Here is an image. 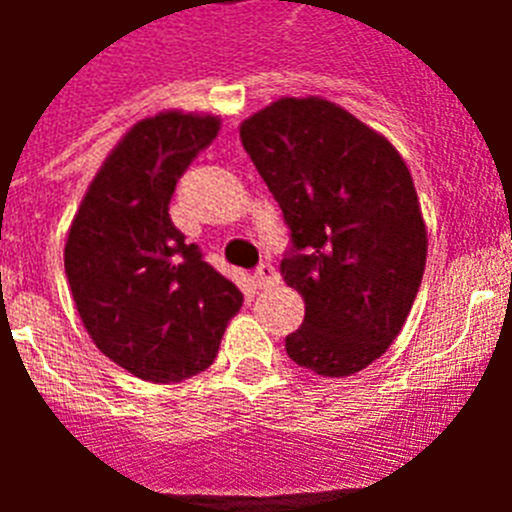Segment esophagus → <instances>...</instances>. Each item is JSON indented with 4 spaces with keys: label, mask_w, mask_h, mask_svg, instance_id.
Wrapping results in <instances>:
<instances>
[{
    "label": "esophagus",
    "mask_w": 512,
    "mask_h": 512,
    "mask_svg": "<svg viewBox=\"0 0 512 512\" xmlns=\"http://www.w3.org/2000/svg\"><path fill=\"white\" fill-rule=\"evenodd\" d=\"M252 281H255L257 289H268L273 284H279V271H276V265L271 263H260L252 273Z\"/></svg>",
    "instance_id": "1"
}]
</instances>
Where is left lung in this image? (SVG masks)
Listing matches in <instances>:
<instances>
[{"instance_id": "obj_1", "label": "left lung", "mask_w": 512, "mask_h": 512, "mask_svg": "<svg viewBox=\"0 0 512 512\" xmlns=\"http://www.w3.org/2000/svg\"><path fill=\"white\" fill-rule=\"evenodd\" d=\"M241 146L289 228L281 276L305 300L295 364L348 377L380 358L420 289L428 233L404 159L321 98H281L241 124Z\"/></svg>"}]
</instances>
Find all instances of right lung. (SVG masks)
<instances>
[{"label": "right lung", "mask_w": 512, "mask_h": 512, "mask_svg": "<svg viewBox=\"0 0 512 512\" xmlns=\"http://www.w3.org/2000/svg\"><path fill=\"white\" fill-rule=\"evenodd\" d=\"M217 130V116L177 111L135 124L68 231L76 311L100 353L140 380L180 382L204 372L244 303L170 217L177 180Z\"/></svg>", "instance_id": "obj_1"}]
</instances>
